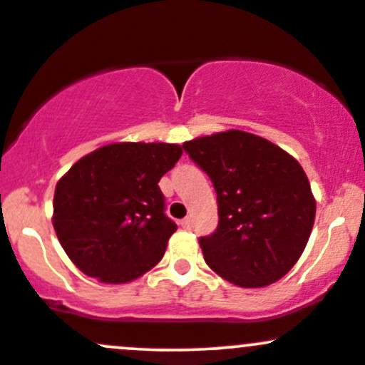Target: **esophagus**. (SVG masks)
Masks as SVG:
<instances>
[{
    "label": "esophagus",
    "mask_w": 365,
    "mask_h": 365,
    "mask_svg": "<svg viewBox=\"0 0 365 365\" xmlns=\"http://www.w3.org/2000/svg\"><path fill=\"white\" fill-rule=\"evenodd\" d=\"M179 225H181L184 230H190L191 228V219L190 217H184V219H181V221H179Z\"/></svg>",
    "instance_id": "obj_1"
}]
</instances>
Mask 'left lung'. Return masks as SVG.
I'll return each instance as SVG.
<instances>
[{
  "label": "left lung",
  "instance_id": "8db88e82",
  "mask_svg": "<svg viewBox=\"0 0 365 365\" xmlns=\"http://www.w3.org/2000/svg\"><path fill=\"white\" fill-rule=\"evenodd\" d=\"M212 179L219 226L200 238L205 262L238 287H266L296 264L317 212L294 156L264 137L226 130L182 144Z\"/></svg>",
  "mask_w": 365,
  "mask_h": 365
}]
</instances>
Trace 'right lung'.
<instances>
[{
  "label": "right lung",
  "instance_id": "add662e5",
  "mask_svg": "<svg viewBox=\"0 0 365 365\" xmlns=\"http://www.w3.org/2000/svg\"><path fill=\"white\" fill-rule=\"evenodd\" d=\"M181 155L179 144L113 143L58 179L53 230L80 272L103 284H128L158 264L178 230L163 214L158 182Z\"/></svg>",
  "mask_w": 365,
  "mask_h": 365
}]
</instances>
